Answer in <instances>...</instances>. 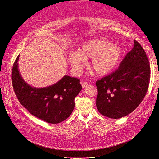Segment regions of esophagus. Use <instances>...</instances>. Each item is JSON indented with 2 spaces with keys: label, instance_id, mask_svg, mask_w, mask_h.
<instances>
[{
  "label": "esophagus",
  "instance_id": "obj_1",
  "mask_svg": "<svg viewBox=\"0 0 159 159\" xmlns=\"http://www.w3.org/2000/svg\"><path fill=\"white\" fill-rule=\"evenodd\" d=\"M80 83H81V84L83 88H85V87H86L88 85V83L86 81H81Z\"/></svg>",
  "mask_w": 159,
  "mask_h": 159
}]
</instances>
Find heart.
Returning a JSON list of instances; mask_svg holds the SVG:
<instances>
[{"label":"heart","instance_id":"b5f03b06","mask_svg":"<svg viewBox=\"0 0 159 159\" xmlns=\"http://www.w3.org/2000/svg\"><path fill=\"white\" fill-rule=\"evenodd\" d=\"M122 56V50L110 41L93 39L84 43L78 51L70 54L68 60L75 73H79L84 68L86 60L91 58L89 67L98 75H106L117 66Z\"/></svg>","mask_w":159,"mask_h":159}]
</instances>
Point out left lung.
Returning a JSON list of instances; mask_svg holds the SVG:
<instances>
[{
  "mask_svg": "<svg viewBox=\"0 0 159 159\" xmlns=\"http://www.w3.org/2000/svg\"><path fill=\"white\" fill-rule=\"evenodd\" d=\"M150 79V63L143 48L134 41L132 49L118 68L96 82V105L105 116L118 119L135 110L147 92Z\"/></svg>",
  "mask_w": 159,
  "mask_h": 159,
  "instance_id": "8db88e82",
  "label": "left lung"
}]
</instances>
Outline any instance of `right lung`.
Segmentation results:
<instances>
[{
    "instance_id": "obj_1",
    "label": "right lung",
    "mask_w": 159,
    "mask_h": 159,
    "mask_svg": "<svg viewBox=\"0 0 159 159\" xmlns=\"http://www.w3.org/2000/svg\"><path fill=\"white\" fill-rule=\"evenodd\" d=\"M18 56L12 71V86L20 104L36 117L52 124L67 119L73 111L75 98L82 86L76 78L65 76L46 88L32 87L22 78L18 68Z\"/></svg>"
}]
</instances>
